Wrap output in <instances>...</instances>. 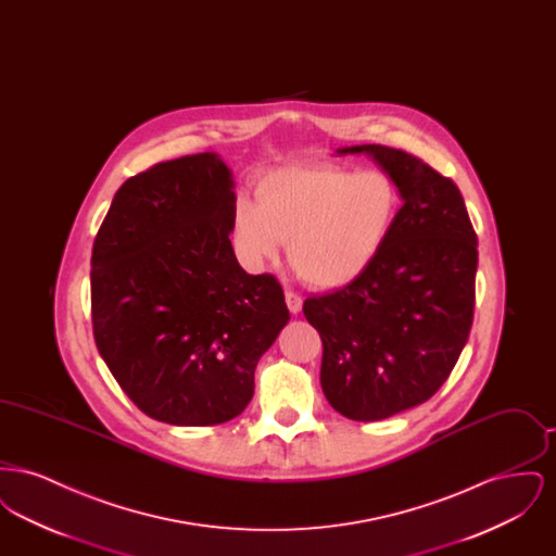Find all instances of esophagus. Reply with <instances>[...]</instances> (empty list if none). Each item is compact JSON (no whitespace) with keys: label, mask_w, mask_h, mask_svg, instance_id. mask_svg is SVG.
<instances>
[{"label":"esophagus","mask_w":556,"mask_h":556,"mask_svg":"<svg viewBox=\"0 0 556 556\" xmlns=\"http://www.w3.org/2000/svg\"><path fill=\"white\" fill-rule=\"evenodd\" d=\"M286 304H288L291 315H298L302 311V298L295 291H286Z\"/></svg>","instance_id":"obj_1"}]
</instances>
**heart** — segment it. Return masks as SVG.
Instances as JSON below:
<instances>
[{
	"instance_id": "obj_1",
	"label": "heart",
	"mask_w": 556,
	"mask_h": 556,
	"mask_svg": "<svg viewBox=\"0 0 556 556\" xmlns=\"http://www.w3.org/2000/svg\"><path fill=\"white\" fill-rule=\"evenodd\" d=\"M256 204L238 200L231 236L245 265L277 258L288 241L295 275L318 290L356 281L392 236L400 193L383 170L286 166L258 179Z\"/></svg>"
}]
</instances>
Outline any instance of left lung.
Returning a JSON list of instances; mask_svg holds the SVG:
<instances>
[{
	"label": "left lung",
	"mask_w": 556,
	"mask_h": 556,
	"mask_svg": "<svg viewBox=\"0 0 556 556\" xmlns=\"http://www.w3.org/2000/svg\"><path fill=\"white\" fill-rule=\"evenodd\" d=\"M336 154L375 160L402 208L375 263L342 290L308 298L304 317L323 340L329 404L352 421H381L433 396L467 344L477 236L458 187L424 160L375 143Z\"/></svg>",
	"instance_id": "8db88e82"
}]
</instances>
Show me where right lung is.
<instances>
[{"mask_svg":"<svg viewBox=\"0 0 556 556\" xmlns=\"http://www.w3.org/2000/svg\"><path fill=\"white\" fill-rule=\"evenodd\" d=\"M233 187L214 152L160 162L121 186L93 241L96 345L135 406L162 424L241 415L261 356L290 320L279 281L236 258Z\"/></svg>","mask_w":556,"mask_h":556,"instance_id":"1","label":"right lung"}]
</instances>
